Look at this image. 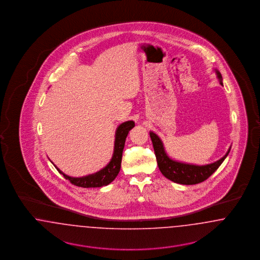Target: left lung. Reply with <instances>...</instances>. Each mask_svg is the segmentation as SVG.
<instances>
[{
  "label": "left lung",
  "instance_id": "left-lung-1",
  "mask_svg": "<svg viewBox=\"0 0 260 260\" xmlns=\"http://www.w3.org/2000/svg\"><path fill=\"white\" fill-rule=\"evenodd\" d=\"M214 71L220 85L223 86L222 76L220 74V72L216 69H214ZM149 134L153 143L158 167L161 171V174L173 182L178 184H183V185L198 184L208 179L210 175L219 168V166L228 156L231 149V147L228 149L227 153L223 156L222 158L214 162L204 165V166L187 164L182 161H175L171 157H169V155L165 150L161 138L153 132H150Z\"/></svg>",
  "mask_w": 260,
  "mask_h": 260
}]
</instances>
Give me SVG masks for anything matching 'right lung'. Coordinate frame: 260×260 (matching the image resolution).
<instances>
[{
  "label": "right lung",
  "instance_id": "1",
  "mask_svg": "<svg viewBox=\"0 0 260 260\" xmlns=\"http://www.w3.org/2000/svg\"><path fill=\"white\" fill-rule=\"evenodd\" d=\"M135 127L134 121H126L120 124L115 133V142H114V152L111 160L96 173H91L88 175H85L82 177H72L69 176L61 171L52 162L58 173H61L65 179H68L72 184L84 188H95V187H102L108 185L117 177L118 173L121 170V162H122V156L123 150L124 147L125 138L128 135V132Z\"/></svg>",
  "mask_w": 260,
  "mask_h": 260
}]
</instances>
